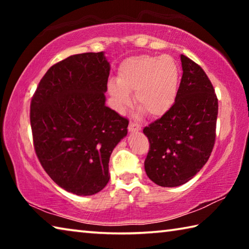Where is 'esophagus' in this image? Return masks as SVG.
I'll return each mask as SVG.
<instances>
[{
    "label": "esophagus",
    "instance_id": "esophagus-1",
    "mask_svg": "<svg viewBox=\"0 0 249 249\" xmlns=\"http://www.w3.org/2000/svg\"><path fill=\"white\" fill-rule=\"evenodd\" d=\"M141 129H142V126L137 123H129V125H128V130L130 133L140 132Z\"/></svg>",
    "mask_w": 249,
    "mask_h": 249
}]
</instances>
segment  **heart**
Listing matches in <instances>:
<instances>
[{
    "label": "heart",
    "instance_id": "heart-1",
    "mask_svg": "<svg viewBox=\"0 0 249 249\" xmlns=\"http://www.w3.org/2000/svg\"><path fill=\"white\" fill-rule=\"evenodd\" d=\"M179 88V69L169 57L138 56L122 62L116 81H109L107 92L117 112L132 103L153 119H160L174 107Z\"/></svg>",
    "mask_w": 249,
    "mask_h": 249
}]
</instances>
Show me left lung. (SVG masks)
Masks as SVG:
<instances>
[{
  "label": "left lung",
  "instance_id": "8db88e82",
  "mask_svg": "<svg viewBox=\"0 0 249 249\" xmlns=\"http://www.w3.org/2000/svg\"><path fill=\"white\" fill-rule=\"evenodd\" d=\"M180 59L183 73L174 107L142 130L150 144L145 171L160 187L191 180L215 142L218 104L214 88L199 65L183 54Z\"/></svg>",
  "mask_w": 249,
  "mask_h": 249
}]
</instances>
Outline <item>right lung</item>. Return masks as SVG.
I'll list each match as a JSON object with an SVG mask.
<instances>
[{"instance_id":"obj_1","label":"right lung","mask_w":249,"mask_h":249,"mask_svg":"<svg viewBox=\"0 0 249 249\" xmlns=\"http://www.w3.org/2000/svg\"><path fill=\"white\" fill-rule=\"evenodd\" d=\"M109 69L103 52L73 54L50 67L32 99L37 157L59 187L77 196L107 184L109 157L127 135V119L105 105Z\"/></svg>"}]
</instances>
